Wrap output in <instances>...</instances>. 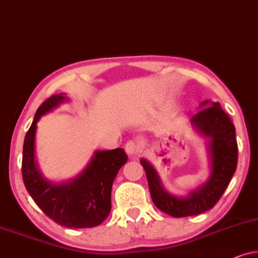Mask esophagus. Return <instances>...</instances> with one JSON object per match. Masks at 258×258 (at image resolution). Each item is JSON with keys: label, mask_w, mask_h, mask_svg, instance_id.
Wrapping results in <instances>:
<instances>
[{"label": "esophagus", "mask_w": 258, "mask_h": 258, "mask_svg": "<svg viewBox=\"0 0 258 258\" xmlns=\"http://www.w3.org/2000/svg\"><path fill=\"white\" fill-rule=\"evenodd\" d=\"M125 151L131 157H137L140 152V145L134 140H128L125 145Z\"/></svg>", "instance_id": "obj_1"}]
</instances>
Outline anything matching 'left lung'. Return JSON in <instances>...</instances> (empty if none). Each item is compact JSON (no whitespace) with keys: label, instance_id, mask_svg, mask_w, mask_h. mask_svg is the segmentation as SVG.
I'll list each match as a JSON object with an SVG mask.
<instances>
[{"label":"left lung","instance_id":"obj_1","mask_svg":"<svg viewBox=\"0 0 258 258\" xmlns=\"http://www.w3.org/2000/svg\"><path fill=\"white\" fill-rule=\"evenodd\" d=\"M206 100L202 106L208 104ZM191 117V122L202 134L210 138L212 173L208 181L187 198H176L162 188L155 169L144 159L140 164L146 172L151 198L161 212L173 217L195 216L212 209L222 197L237 166L238 148L235 126L219 103H212Z\"/></svg>","mask_w":258,"mask_h":258}]
</instances>
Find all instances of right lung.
I'll list each match as a JSON object with an SVG mask.
<instances>
[{"instance_id": "right-lung-1", "label": "right lung", "mask_w": 258, "mask_h": 258, "mask_svg": "<svg viewBox=\"0 0 258 258\" xmlns=\"http://www.w3.org/2000/svg\"><path fill=\"white\" fill-rule=\"evenodd\" d=\"M67 99L63 93L48 98L36 111L25 134L22 176L32 200L46 216L67 228H92L103 222L111 212L112 184L127 155L122 148L97 151L81 175L65 183L44 180L35 164L36 124L46 112Z\"/></svg>"}]
</instances>
